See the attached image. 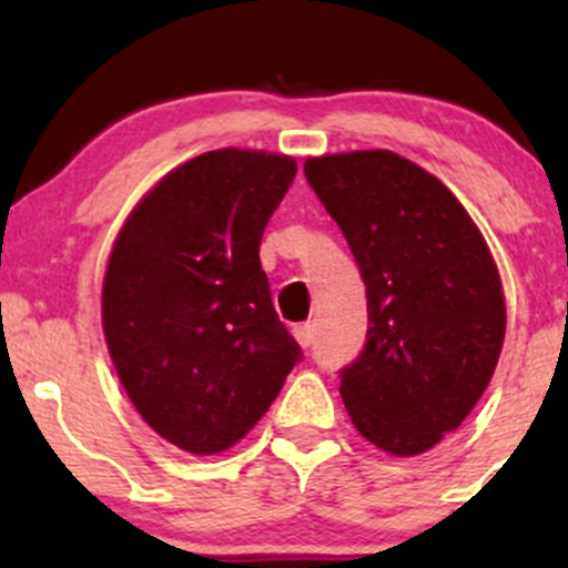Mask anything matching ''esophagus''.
Returning <instances> with one entry per match:
<instances>
[{"instance_id":"esophagus-1","label":"esophagus","mask_w":568,"mask_h":568,"mask_svg":"<svg viewBox=\"0 0 568 568\" xmlns=\"http://www.w3.org/2000/svg\"><path fill=\"white\" fill-rule=\"evenodd\" d=\"M293 336H296V342L302 344L306 349L312 344V325L310 323H302V325H293Z\"/></svg>"}]
</instances>
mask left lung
<instances>
[{
	"label": "left lung",
	"mask_w": 568,
	"mask_h": 568,
	"mask_svg": "<svg viewBox=\"0 0 568 568\" xmlns=\"http://www.w3.org/2000/svg\"><path fill=\"white\" fill-rule=\"evenodd\" d=\"M304 175L366 283V347L338 371L352 425L387 454H425L497 368L507 312L491 251L462 202L400 154L310 158Z\"/></svg>",
	"instance_id": "1"
}]
</instances>
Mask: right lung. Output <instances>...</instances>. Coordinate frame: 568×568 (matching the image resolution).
Masks as SVG:
<instances>
[{
  "label": "right lung",
  "instance_id": "obj_1",
  "mask_svg": "<svg viewBox=\"0 0 568 568\" xmlns=\"http://www.w3.org/2000/svg\"><path fill=\"white\" fill-rule=\"evenodd\" d=\"M293 175L285 154L205 152L168 173L114 240L109 355L143 422L189 454L234 446L302 361L258 262Z\"/></svg>",
  "mask_w": 568,
  "mask_h": 568
}]
</instances>
